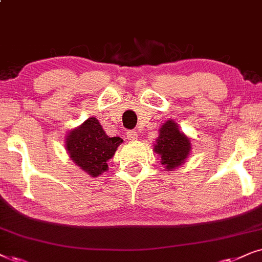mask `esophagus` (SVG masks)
I'll use <instances>...</instances> for the list:
<instances>
[{"label": "esophagus", "mask_w": 262, "mask_h": 262, "mask_svg": "<svg viewBox=\"0 0 262 262\" xmlns=\"http://www.w3.org/2000/svg\"><path fill=\"white\" fill-rule=\"evenodd\" d=\"M125 137H127V139H128L129 141L138 140V134H137V132H134V130L127 132V133H125Z\"/></svg>", "instance_id": "1"}]
</instances>
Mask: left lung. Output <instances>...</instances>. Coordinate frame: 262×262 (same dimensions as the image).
<instances>
[{
    "instance_id": "obj_1",
    "label": "left lung",
    "mask_w": 262,
    "mask_h": 262,
    "mask_svg": "<svg viewBox=\"0 0 262 262\" xmlns=\"http://www.w3.org/2000/svg\"><path fill=\"white\" fill-rule=\"evenodd\" d=\"M153 151L160 157V163L166 171H173L186 163L191 151L190 139L180 130L175 121L167 120L159 129V137L153 145Z\"/></svg>"
}]
</instances>
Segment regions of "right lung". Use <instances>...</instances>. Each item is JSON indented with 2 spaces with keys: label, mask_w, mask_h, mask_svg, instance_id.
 Segmentation results:
<instances>
[{
  "label": "right lung",
  "mask_w": 262,
  "mask_h": 262,
  "mask_svg": "<svg viewBox=\"0 0 262 262\" xmlns=\"http://www.w3.org/2000/svg\"><path fill=\"white\" fill-rule=\"evenodd\" d=\"M64 140L71 159L92 177L102 175L109 169L107 160L113 158L123 142L118 137H107L96 117L87 118L79 127L69 130Z\"/></svg>",
  "instance_id": "add662e5"
}]
</instances>
